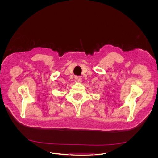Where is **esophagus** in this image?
<instances>
[{"instance_id":"esophagus-1","label":"esophagus","mask_w":158,"mask_h":158,"mask_svg":"<svg viewBox=\"0 0 158 158\" xmlns=\"http://www.w3.org/2000/svg\"><path fill=\"white\" fill-rule=\"evenodd\" d=\"M74 78H75L76 80H77V81H80L81 80V77H80V76H75Z\"/></svg>"}]
</instances>
